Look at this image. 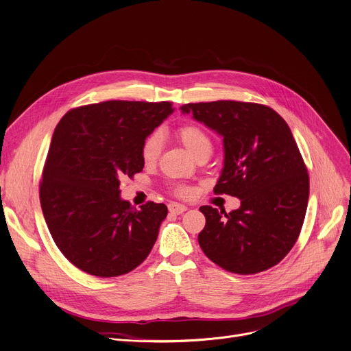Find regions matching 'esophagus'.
Instances as JSON below:
<instances>
[{"label": "esophagus", "instance_id": "esophagus-1", "mask_svg": "<svg viewBox=\"0 0 351 351\" xmlns=\"http://www.w3.org/2000/svg\"><path fill=\"white\" fill-rule=\"evenodd\" d=\"M169 210L173 214H182L184 211H187V207L182 206V204H177V203H171L169 204Z\"/></svg>", "mask_w": 351, "mask_h": 351}]
</instances>
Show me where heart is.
<instances>
[{"mask_svg": "<svg viewBox=\"0 0 351 351\" xmlns=\"http://www.w3.org/2000/svg\"><path fill=\"white\" fill-rule=\"evenodd\" d=\"M177 137L194 157H197L203 152H211V140L208 134L203 128H199L197 125L187 124V125L180 127L177 130ZM161 148H162V134L160 131H153L143 143V147H141L143 161L145 164L156 162L157 158L160 157ZM174 193L176 195L182 198H186L191 194L190 189L184 186L176 187Z\"/></svg>", "mask_w": 351, "mask_h": 351, "instance_id": "1", "label": "heart"}]
</instances>
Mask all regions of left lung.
<instances>
[{"mask_svg":"<svg viewBox=\"0 0 351 351\" xmlns=\"http://www.w3.org/2000/svg\"><path fill=\"white\" fill-rule=\"evenodd\" d=\"M181 111L223 137L224 167L214 193L241 199L231 213L199 207L206 215L199 247L230 273L269 270L295 244L308 203V174L290 127L256 103H197Z\"/></svg>","mask_w":351,"mask_h":351,"instance_id":"obj_1","label":"left lung"}]
</instances>
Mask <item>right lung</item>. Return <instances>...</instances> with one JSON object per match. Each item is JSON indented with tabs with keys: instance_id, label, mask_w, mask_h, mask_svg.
I'll return each instance as SVG.
<instances>
[{
	"instance_id": "add662e5",
	"label": "right lung",
	"mask_w": 351,
	"mask_h": 351,
	"mask_svg": "<svg viewBox=\"0 0 351 351\" xmlns=\"http://www.w3.org/2000/svg\"><path fill=\"white\" fill-rule=\"evenodd\" d=\"M174 108L170 101H104L70 110L54 130L40 182L51 237L77 269L97 277L132 271L152 252L167 206L140 210L120 180L143 171L141 147Z\"/></svg>"
}]
</instances>
